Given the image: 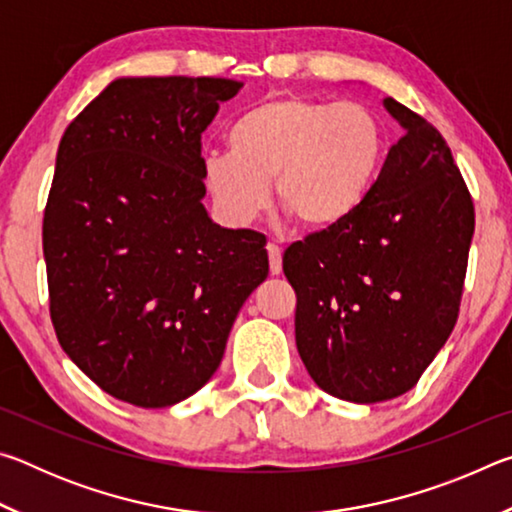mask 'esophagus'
<instances>
[{
  "label": "esophagus",
  "mask_w": 512,
  "mask_h": 512,
  "mask_svg": "<svg viewBox=\"0 0 512 512\" xmlns=\"http://www.w3.org/2000/svg\"><path fill=\"white\" fill-rule=\"evenodd\" d=\"M266 253H268V271H271V275H280L282 273V250L275 244H268Z\"/></svg>",
  "instance_id": "esophagus-1"
}]
</instances>
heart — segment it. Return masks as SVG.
Segmentation results:
<instances>
[{
  "label": "heart",
  "mask_w": 512,
  "mask_h": 512,
  "mask_svg": "<svg viewBox=\"0 0 512 512\" xmlns=\"http://www.w3.org/2000/svg\"><path fill=\"white\" fill-rule=\"evenodd\" d=\"M228 146L205 158V183L232 223L264 212L275 180L291 219L327 232L368 201L386 164L388 128L361 103L277 94L241 112Z\"/></svg>",
  "instance_id": "heart-1"
}]
</instances>
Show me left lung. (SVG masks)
Here are the masks:
<instances>
[{"mask_svg": "<svg viewBox=\"0 0 512 512\" xmlns=\"http://www.w3.org/2000/svg\"><path fill=\"white\" fill-rule=\"evenodd\" d=\"M404 137L361 210L287 248L296 345L311 379L354 404L418 384L452 334L474 235V205L427 119L386 97Z\"/></svg>", "mask_w": 512, "mask_h": 512, "instance_id": "1", "label": "left lung"}]
</instances>
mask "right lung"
<instances>
[{
    "mask_svg": "<svg viewBox=\"0 0 512 512\" xmlns=\"http://www.w3.org/2000/svg\"><path fill=\"white\" fill-rule=\"evenodd\" d=\"M121 76L67 126L42 221L49 309L67 357L121 402L164 409L207 384L266 237L207 214L201 135L241 90Z\"/></svg>",
    "mask_w": 512,
    "mask_h": 512,
    "instance_id": "right-lung-1",
    "label": "right lung"
}]
</instances>
